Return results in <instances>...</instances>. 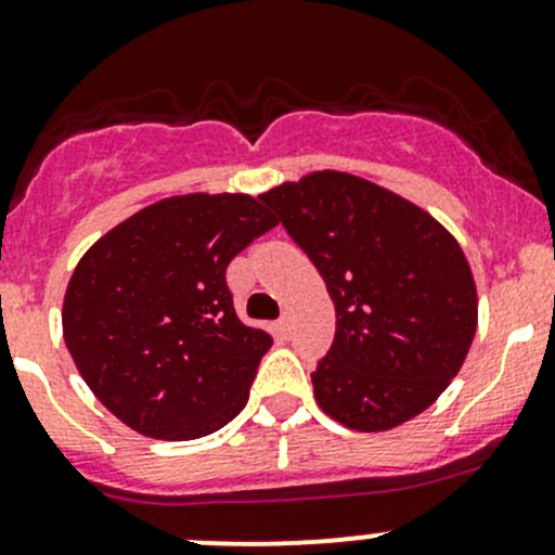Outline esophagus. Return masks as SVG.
<instances>
[{
  "mask_svg": "<svg viewBox=\"0 0 555 555\" xmlns=\"http://www.w3.org/2000/svg\"><path fill=\"white\" fill-rule=\"evenodd\" d=\"M279 333H282L284 338H289V335H293V319H289V313H284V317L279 319Z\"/></svg>",
  "mask_w": 555,
  "mask_h": 555,
  "instance_id": "esophagus-1",
  "label": "esophagus"
}]
</instances>
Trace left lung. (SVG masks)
<instances>
[{
    "instance_id": "1",
    "label": "left lung",
    "mask_w": 555,
    "mask_h": 555,
    "mask_svg": "<svg viewBox=\"0 0 555 555\" xmlns=\"http://www.w3.org/2000/svg\"><path fill=\"white\" fill-rule=\"evenodd\" d=\"M260 201L335 304L333 346L311 373L319 408L357 433H384L433 405L478 327L456 238L411 201L344 171L284 182Z\"/></svg>"
}]
</instances>
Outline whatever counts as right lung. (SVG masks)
<instances>
[{"instance_id": "1", "label": "right lung", "mask_w": 555, "mask_h": 555, "mask_svg": "<svg viewBox=\"0 0 555 555\" xmlns=\"http://www.w3.org/2000/svg\"><path fill=\"white\" fill-rule=\"evenodd\" d=\"M273 225L251 195H173L82 255L66 287L64 340L122 424L195 440L242 413L273 338L236 317L225 271Z\"/></svg>"}]
</instances>
